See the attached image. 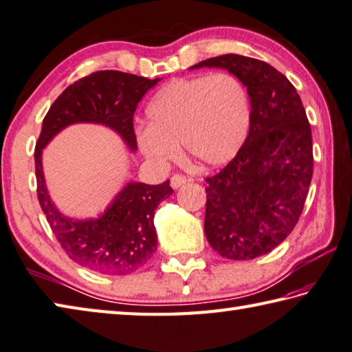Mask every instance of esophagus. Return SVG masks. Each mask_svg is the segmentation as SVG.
<instances>
[{"label":"esophagus","mask_w":352,"mask_h":352,"mask_svg":"<svg viewBox=\"0 0 352 352\" xmlns=\"http://www.w3.org/2000/svg\"><path fill=\"white\" fill-rule=\"evenodd\" d=\"M186 177H183V175H174L170 178V186H172V189H178V188H182L183 184H186Z\"/></svg>","instance_id":"34e87169"}]
</instances>
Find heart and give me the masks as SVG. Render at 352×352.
Instances as JSON below:
<instances>
[{
    "label": "heart",
    "mask_w": 352,
    "mask_h": 352,
    "mask_svg": "<svg viewBox=\"0 0 352 352\" xmlns=\"http://www.w3.org/2000/svg\"><path fill=\"white\" fill-rule=\"evenodd\" d=\"M146 119L135 140L155 166L175 160L178 143L203 166H221L239 153L249 134V91L227 72L174 79L151 99Z\"/></svg>",
    "instance_id": "1"
}]
</instances>
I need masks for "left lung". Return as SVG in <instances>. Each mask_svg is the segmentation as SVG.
Wrapping results in <instances>:
<instances>
[{"instance_id":"obj_1","label":"left lung","mask_w":352,"mask_h":352,"mask_svg":"<svg viewBox=\"0 0 352 352\" xmlns=\"http://www.w3.org/2000/svg\"><path fill=\"white\" fill-rule=\"evenodd\" d=\"M203 67L235 74L252 108L243 148L206 178V238L227 259H254L290 235L304 209L313 177L311 128L292 82L267 62L230 53L189 70Z\"/></svg>"}]
</instances>
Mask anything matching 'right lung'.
Wrapping results in <instances>:
<instances>
[{"instance_id":"add662e5","label":"right lung","mask_w":352,"mask_h":352,"mask_svg":"<svg viewBox=\"0 0 352 352\" xmlns=\"http://www.w3.org/2000/svg\"><path fill=\"white\" fill-rule=\"evenodd\" d=\"M158 80L162 79L116 70L96 72L67 87L43 120L34 149L41 209L70 259L91 272L125 276L146 264L157 250L155 209L174 190L169 180L162 184L128 182L98 217H68L58 209L47 189L43 149L65 128L93 123L113 129L131 153H135L133 116L137 103Z\"/></svg>"}]
</instances>
